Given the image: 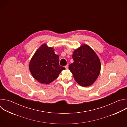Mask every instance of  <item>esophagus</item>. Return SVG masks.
Returning a JSON list of instances; mask_svg holds the SVG:
<instances>
[{"instance_id": "1", "label": "esophagus", "mask_w": 127, "mask_h": 127, "mask_svg": "<svg viewBox=\"0 0 127 127\" xmlns=\"http://www.w3.org/2000/svg\"><path fill=\"white\" fill-rule=\"evenodd\" d=\"M65 68H66V69H68V65H67L66 66H65Z\"/></svg>"}]
</instances>
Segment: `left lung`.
<instances>
[{
  "label": "left lung",
  "mask_w": 127,
  "mask_h": 127,
  "mask_svg": "<svg viewBox=\"0 0 127 127\" xmlns=\"http://www.w3.org/2000/svg\"><path fill=\"white\" fill-rule=\"evenodd\" d=\"M72 58L74 62L69 65L76 81L81 86L92 85L98 77L101 68L99 58L88 46L83 45L75 50Z\"/></svg>",
  "instance_id": "8db88e82"
}]
</instances>
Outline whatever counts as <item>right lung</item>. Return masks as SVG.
I'll return each mask as SVG.
<instances>
[{
    "label": "right lung",
    "instance_id": "right-lung-1",
    "mask_svg": "<svg viewBox=\"0 0 127 127\" xmlns=\"http://www.w3.org/2000/svg\"><path fill=\"white\" fill-rule=\"evenodd\" d=\"M59 63V56L54 53L53 48L44 44L35 52L30 62L29 69L36 80L43 84H49L65 69Z\"/></svg>",
    "mask_w": 127,
    "mask_h": 127
}]
</instances>
